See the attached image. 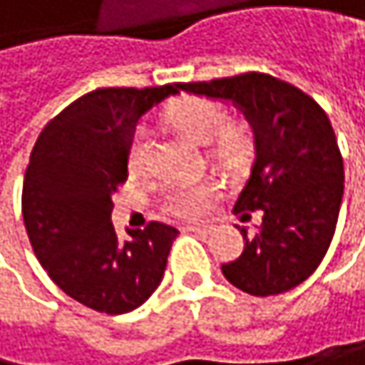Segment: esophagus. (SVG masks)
<instances>
[{
    "mask_svg": "<svg viewBox=\"0 0 365 365\" xmlns=\"http://www.w3.org/2000/svg\"><path fill=\"white\" fill-rule=\"evenodd\" d=\"M184 232H197V234H207V225H184Z\"/></svg>",
    "mask_w": 365,
    "mask_h": 365,
    "instance_id": "obj_1",
    "label": "esophagus"
}]
</instances>
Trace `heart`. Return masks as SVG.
Instances as JSON below:
<instances>
[{
    "label": "heart",
    "mask_w": 365,
    "mask_h": 365,
    "mask_svg": "<svg viewBox=\"0 0 365 365\" xmlns=\"http://www.w3.org/2000/svg\"><path fill=\"white\" fill-rule=\"evenodd\" d=\"M173 129L186 138L207 144V153L217 164L227 170L245 168L256 150V131L250 120H230L227 109L221 103L207 98H184L166 113ZM150 131L138 127L131 135L127 162L131 173H142L148 162ZM217 197V186L210 181L201 184H181L164 195L162 207L166 215L177 219H201Z\"/></svg>",
    "instance_id": "obj_1"
}]
</instances>
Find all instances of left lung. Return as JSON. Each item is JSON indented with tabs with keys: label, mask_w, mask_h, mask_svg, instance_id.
I'll use <instances>...</instances> for the list:
<instances>
[{
	"label": "left lung",
	"mask_w": 365,
	"mask_h": 365,
	"mask_svg": "<svg viewBox=\"0 0 365 365\" xmlns=\"http://www.w3.org/2000/svg\"><path fill=\"white\" fill-rule=\"evenodd\" d=\"M181 89L241 105L256 131V160L234 212L260 210V232L221 264L252 296H278L304 282L327 256L344 197V160L333 124L309 93L264 72L181 83Z\"/></svg>",
	"instance_id": "8db88e82"
}]
</instances>
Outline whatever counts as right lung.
<instances>
[{"instance_id": "obj_1", "label": "right lung", "mask_w": 365, "mask_h": 365, "mask_svg": "<svg viewBox=\"0 0 365 365\" xmlns=\"http://www.w3.org/2000/svg\"><path fill=\"white\" fill-rule=\"evenodd\" d=\"M177 85L96 89L54 115L34 142L21 212L41 267L69 298L107 315L144 304L164 278L173 225L150 221L118 238L113 192L127 181V150L144 111Z\"/></svg>"}]
</instances>
